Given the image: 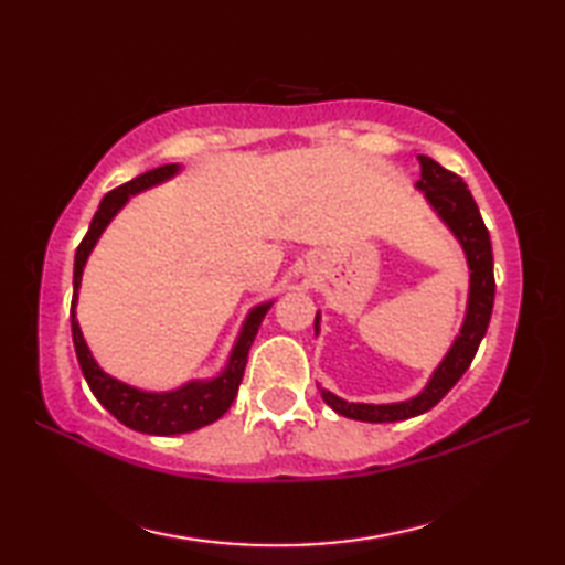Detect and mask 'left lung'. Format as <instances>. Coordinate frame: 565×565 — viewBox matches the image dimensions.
I'll return each instance as SVG.
<instances>
[{"instance_id":"obj_1","label":"left lung","mask_w":565,"mask_h":565,"mask_svg":"<svg viewBox=\"0 0 565 565\" xmlns=\"http://www.w3.org/2000/svg\"><path fill=\"white\" fill-rule=\"evenodd\" d=\"M419 182L415 184L419 191H425V199L444 225L449 227L454 237L459 239L463 247V255L468 262V271H471V281H468V303H466V318L463 326L456 334L451 350L441 359V364L435 369V374L427 381V386L419 391L415 398L403 403H388V405H371V403H347L338 395L320 388L322 401H326L334 413L344 417L359 419V423H398L415 415H423L431 411L444 395H447L456 381H459L466 369L471 366L473 356L478 352V344L486 338L490 313H493L495 301V276H493V247H490L488 227L481 218L471 191L466 189L463 179L454 172L444 170L439 162L419 154ZM320 326V313L316 316V334Z\"/></svg>"}]
</instances>
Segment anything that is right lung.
<instances>
[{"mask_svg":"<svg viewBox=\"0 0 565 565\" xmlns=\"http://www.w3.org/2000/svg\"><path fill=\"white\" fill-rule=\"evenodd\" d=\"M177 172H179V164H162L158 170H150L109 191V194L102 199L99 211L94 213L89 231L77 247L75 276H72V286H75V294H72V308H70L72 342H75L77 362L82 366L84 379H87L92 393L97 395V401L118 419V423H124L126 427L136 431H142V435H158V437L194 431L199 427L215 423V419L227 413V407L233 405L237 395L239 381H243L249 347L257 338V330L262 326L264 316H267V310L271 308V301H269L249 310V316L243 322V330H239L235 340L231 359H227L221 376H215L211 381H189L177 391L148 393L109 376L106 371H102L97 362H94L89 347L82 338L79 322L75 318L84 264H87L94 245H97V239L106 231V225H109L114 215L126 206V201L130 196L140 194V191H146L160 182H167V179H172Z\"/></svg>","mask_w":565,"mask_h":565,"instance_id":"1","label":"right lung"}]
</instances>
